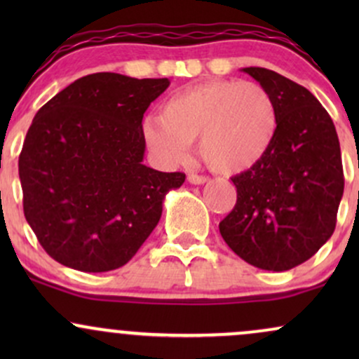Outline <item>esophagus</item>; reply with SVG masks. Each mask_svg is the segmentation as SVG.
<instances>
[{"mask_svg": "<svg viewBox=\"0 0 359 359\" xmlns=\"http://www.w3.org/2000/svg\"><path fill=\"white\" fill-rule=\"evenodd\" d=\"M187 180H189V182H191V184L201 185V184L208 182V177H204V175H197V174H189Z\"/></svg>", "mask_w": 359, "mask_h": 359, "instance_id": "1", "label": "esophagus"}]
</instances>
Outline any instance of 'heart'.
Masks as SVG:
<instances>
[{
  "label": "heart",
  "mask_w": 359,
  "mask_h": 359,
  "mask_svg": "<svg viewBox=\"0 0 359 359\" xmlns=\"http://www.w3.org/2000/svg\"><path fill=\"white\" fill-rule=\"evenodd\" d=\"M143 140L168 163L185 162L199 140V155L212 172L236 175L259 165L278 133V108L257 82L209 81L163 102L158 121H143Z\"/></svg>",
  "instance_id": "heart-1"
}]
</instances>
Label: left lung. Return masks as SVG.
<instances>
[{
    "label": "left lung",
    "instance_id": "8db88e82",
    "mask_svg": "<svg viewBox=\"0 0 359 359\" xmlns=\"http://www.w3.org/2000/svg\"><path fill=\"white\" fill-rule=\"evenodd\" d=\"M243 72L273 96L278 133L259 165L231 177L238 199L219 233L250 265L285 271L314 257L334 233L344 191L339 140L304 86L263 67Z\"/></svg>",
    "mask_w": 359,
    "mask_h": 359
}]
</instances>
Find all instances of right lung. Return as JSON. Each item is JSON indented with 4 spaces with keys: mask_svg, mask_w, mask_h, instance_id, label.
<instances>
[{
    "mask_svg": "<svg viewBox=\"0 0 359 359\" xmlns=\"http://www.w3.org/2000/svg\"><path fill=\"white\" fill-rule=\"evenodd\" d=\"M170 84L97 72L43 104L18 160L23 212L55 262L100 273L126 265L154 231L182 172L143 165L142 119Z\"/></svg>",
    "mask_w": 359,
    "mask_h": 359,
    "instance_id": "obj_1",
    "label": "right lung"
}]
</instances>
